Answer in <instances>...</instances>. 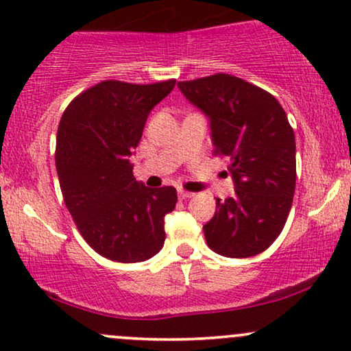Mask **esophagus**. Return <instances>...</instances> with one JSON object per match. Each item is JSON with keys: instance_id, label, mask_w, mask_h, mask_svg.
<instances>
[{"instance_id": "obj_1", "label": "esophagus", "mask_w": 351, "mask_h": 351, "mask_svg": "<svg viewBox=\"0 0 351 351\" xmlns=\"http://www.w3.org/2000/svg\"><path fill=\"white\" fill-rule=\"evenodd\" d=\"M178 196H180V199H189V197H193L194 194L189 191H184V189H178Z\"/></svg>"}]
</instances>
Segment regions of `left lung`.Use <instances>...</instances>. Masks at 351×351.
I'll list each match as a JSON object with an SVG mask.
<instances>
[{"instance_id": "8db88e82", "label": "left lung", "mask_w": 351, "mask_h": 351, "mask_svg": "<svg viewBox=\"0 0 351 351\" xmlns=\"http://www.w3.org/2000/svg\"><path fill=\"white\" fill-rule=\"evenodd\" d=\"M209 119L214 154L230 158L235 194L216 199L206 242L229 258L258 255L285 227L296 188V138L274 96L232 75L180 82Z\"/></svg>"}]
</instances>
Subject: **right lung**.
Returning a JSON list of instances; mask_svg holds the SVG:
<instances>
[{"label": "right lung", "instance_id": "1", "mask_svg": "<svg viewBox=\"0 0 351 351\" xmlns=\"http://www.w3.org/2000/svg\"><path fill=\"white\" fill-rule=\"evenodd\" d=\"M175 83L101 82L71 101L58 124L55 165L63 201L80 234L104 258L137 263L162 250L176 189L147 188L134 178L129 157L150 111Z\"/></svg>", "mask_w": 351, "mask_h": 351}]
</instances>
